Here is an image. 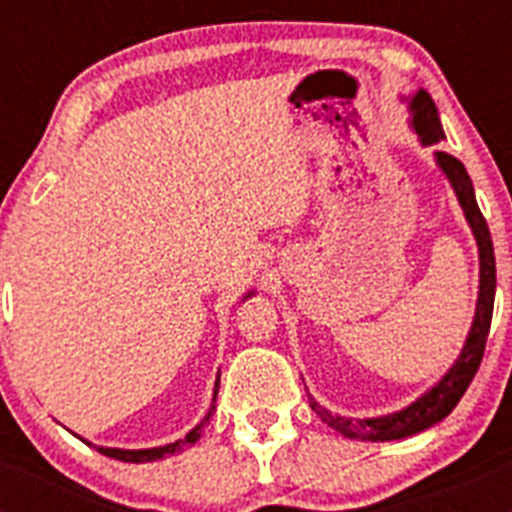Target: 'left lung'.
I'll return each mask as SVG.
<instances>
[{
  "mask_svg": "<svg viewBox=\"0 0 512 512\" xmlns=\"http://www.w3.org/2000/svg\"><path fill=\"white\" fill-rule=\"evenodd\" d=\"M410 112H413V128L418 133L423 146H433L438 140H443L441 120H438V110L433 104L431 94L425 89H418L415 97L410 99ZM436 164L446 174L459 200L464 217H467L469 228H472L474 238H477L479 248V295H477V310H474L472 330H469L467 343L461 348L459 359L454 361L449 372L443 374L441 382L436 387L420 395L413 405L397 410L390 415H379V418H341L333 415L330 410L320 408L318 402L310 397V408L320 415L323 423H328L333 431L343 433L346 438H361V441H397V438H408L415 433L431 428V425L441 423L451 410L456 408V402L467 392L472 384L474 374H477L479 364H482V354H485V343L490 336L492 323V307H495V251H492V238L487 220L482 217L474 197L472 179H469L467 169L459 158L449 156V153L436 151Z\"/></svg>",
  "mask_w": 512,
  "mask_h": 512,
  "instance_id": "1",
  "label": "left lung"
}]
</instances>
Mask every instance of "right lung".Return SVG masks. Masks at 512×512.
<instances>
[{
	"instance_id": "obj_1",
	"label": "right lung",
	"mask_w": 512,
	"mask_h": 512,
	"mask_svg": "<svg viewBox=\"0 0 512 512\" xmlns=\"http://www.w3.org/2000/svg\"><path fill=\"white\" fill-rule=\"evenodd\" d=\"M253 292H248L246 297H251ZM217 382H220V377H217ZM215 382V397H217V387L220 384ZM212 410H215V405L210 408V413L205 415V420H202L200 425H194L192 431L187 433V436L182 438V441H176V443H166V446H156V449H138V451H128V449H104V446H97L99 454L104 456H110V459H120V461H133V464H143V461H158V459H166V456H174L179 454V451H184L187 446H192V443H197V438L202 436V425L210 420ZM84 441V438H81ZM92 446V443H89Z\"/></svg>"
}]
</instances>
